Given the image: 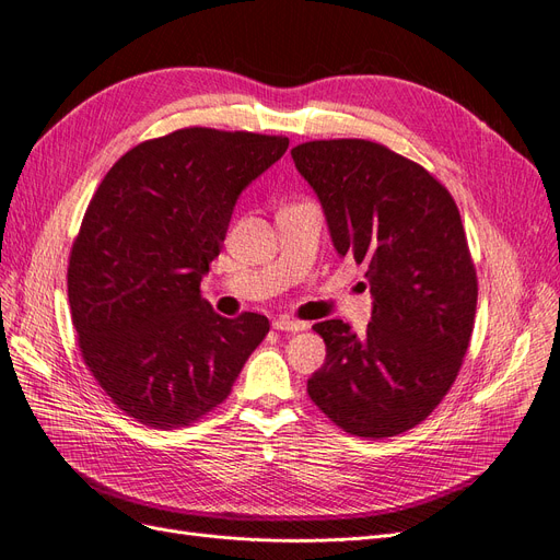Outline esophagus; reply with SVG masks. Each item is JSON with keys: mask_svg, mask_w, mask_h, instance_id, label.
I'll return each mask as SVG.
<instances>
[{"mask_svg": "<svg viewBox=\"0 0 560 560\" xmlns=\"http://www.w3.org/2000/svg\"><path fill=\"white\" fill-rule=\"evenodd\" d=\"M272 326H275V330H281V332H302V330L310 328V323L288 318V316H279V318L272 323Z\"/></svg>", "mask_w": 560, "mask_h": 560, "instance_id": "1", "label": "esophagus"}]
</instances>
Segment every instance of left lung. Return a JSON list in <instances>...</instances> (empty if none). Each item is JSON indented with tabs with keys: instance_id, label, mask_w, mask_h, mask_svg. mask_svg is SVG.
<instances>
[{
	"instance_id": "1",
	"label": "left lung",
	"mask_w": 560,
	"mask_h": 560,
	"mask_svg": "<svg viewBox=\"0 0 560 560\" xmlns=\"http://www.w3.org/2000/svg\"><path fill=\"white\" fill-rule=\"evenodd\" d=\"M318 195L341 258L363 265L365 335L316 323L326 363L306 393L355 438L382 440L425 421L470 347L477 272L458 207L428 170L368 139H320L291 151Z\"/></svg>"
}]
</instances>
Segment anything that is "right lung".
Returning <instances> with one entry per match:
<instances>
[{
	"instance_id": "add662e5",
	"label": "right lung",
	"mask_w": 560,
	"mask_h": 560,
	"mask_svg": "<svg viewBox=\"0 0 560 560\" xmlns=\"http://www.w3.org/2000/svg\"><path fill=\"white\" fill-rule=\"evenodd\" d=\"M288 137L184 128L106 172L71 244L67 295L85 368L135 421H200L232 390L269 320L223 318L200 295L242 190Z\"/></svg>"
}]
</instances>
